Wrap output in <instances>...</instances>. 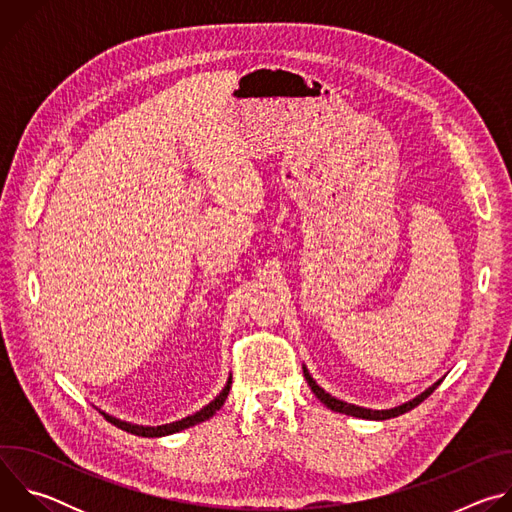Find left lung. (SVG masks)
<instances>
[{"instance_id":"obj_1","label":"left lung","mask_w":512,"mask_h":512,"mask_svg":"<svg viewBox=\"0 0 512 512\" xmlns=\"http://www.w3.org/2000/svg\"><path fill=\"white\" fill-rule=\"evenodd\" d=\"M304 377H306V381H308V385H310V389L314 391V395L328 407V409H332V411H338V413H344V415H352V417H360V419H379V421H383V419H391V417H397V415H401V413H407V411H411L413 407H417L421 401H425L435 389H437V385H440L442 381H437V383H433L429 389H425L421 395H417L415 399H411V401H407V403H403V405H399V407H393V409H367V407H358V405H352V403H346V401H340V399H336V397H332L330 393H326L314 379H312V375L308 373V369L304 367Z\"/></svg>"}]
</instances>
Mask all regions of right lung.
I'll list each match as a JSON object with an SVG mask.
<instances>
[{"instance_id": "obj_1", "label": "right lung", "mask_w": 512, "mask_h": 512, "mask_svg": "<svg viewBox=\"0 0 512 512\" xmlns=\"http://www.w3.org/2000/svg\"><path fill=\"white\" fill-rule=\"evenodd\" d=\"M231 383H233V379L229 377L225 389L214 397V401H210L206 407H202V409L196 411L194 415H188V417H184V419H180V421H174V423H166V425L152 427V425H135V423H129V421H121V419H117V417H113V415H109V413H103V415H105V419L111 421L113 425H117V427L129 431V433L141 435V437L172 435V433H178V431H182V429H188V427H192V425H196V423H202V421L210 419L218 409H221V407L225 405V399H227V395H229V391H231Z\"/></svg>"}]
</instances>
